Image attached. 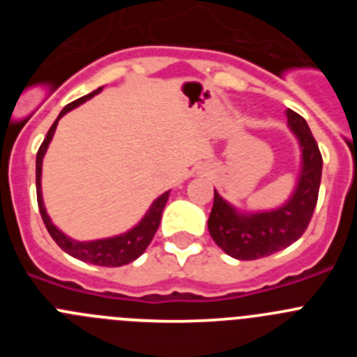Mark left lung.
<instances>
[{
    "mask_svg": "<svg viewBox=\"0 0 357 357\" xmlns=\"http://www.w3.org/2000/svg\"><path fill=\"white\" fill-rule=\"evenodd\" d=\"M286 114L302 146V173L291 200L277 211L245 216L236 213L214 191L213 211L207 222L211 238L236 259H261L289 247L304 234L313 218L321 181V153L305 119L291 109Z\"/></svg>",
    "mask_w": 357,
    "mask_h": 357,
    "instance_id": "8db88e82",
    "label": "left lung"
}]
</instances>
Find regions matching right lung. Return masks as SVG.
Returning a JSON list of instances; mask_svg holds the SVG:
<instances>
[{
  "instance_id": "obj_1",
  "label": "right lung",
  "mask_w": 357,
  "mask_h": 357,
  "mask_svg": "<svg viewBox=\"0 0 357 357\" xmlns=\"http://www.w3.org/2000/svg\"><path fill=\"white\" fill-rule=\"evenodd\" d=\"M102 91V87L93 93L85 94V96L78 98L75 102L68 103V105L62 109V112L59 114L56 121L53 123L52 128L48 130L46 137H44L43 144H40L39 151H37V160H36V184H37V204H39V211H40V218H43L44 225L48 229L50 236L53 238V241L66 252V254L73 255V257H77V259L84 261V263H91L96 264V266H123V264H128L132 261H135L146 250V247L151 243L153 236H155L157 229H159L160 223V216H162V209L166 206V202H168L169 191L162 195V197L157 198L153 204H151L150 211L146 213V216L141 220V223L137 227H134L132 230H128L127 234L116 236V238H109V239H98V241H75V239L68 238L61 232V230L56 229L55 225L52 223L50 216L46 214V209H44L43 204V195H40V172H43V157L46 153V148H48L50 141H52L53 134H55L56 123L66 112H69L71 109L78 107L80 103L87 102L89 98H93L94 94H98Z\"/></svg>"
}]
</instances>
